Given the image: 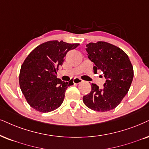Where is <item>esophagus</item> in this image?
Wrapping results in <instances>:
<instances>
[{
	"label": "esophagus",
	"instance_id": "obj_1",
	"mask_svg": "<svg viewBox=\"0 0 149 149\" xmlns=\"http://www.w3.org/2000/svg\"><path fill=\"white\" fill-rule=\"evenodd\" d=\"M82 82H83V80H82V79L80 78H75L73 79V83L74 84H78L79 83H81Z\"/></svg>",
	"mask_w": 149,
	"mask_h": 149
}]
</instances>
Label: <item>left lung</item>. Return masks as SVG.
<instances>
[{
	"mask_svg": "<svg viewBox=\"0 0 149 149\" xmlns=\"http://www.w3.org/2000/svg\"><path fill=\"white\" fill-rule=\"evenodd\" d=\"M88 58L95 64L94 72L100 70L106 79L104 87L91 84V91L83 97L84 104L96 111L116 108L129 91L133 78V68L127 54L121 49L99 41L86 45Z\"/></svg>",
	"mask_w": 149,
	"mask_h": 149,
	"instance_id": "obj_1",
	"label": "left lung"
}]
</instances>
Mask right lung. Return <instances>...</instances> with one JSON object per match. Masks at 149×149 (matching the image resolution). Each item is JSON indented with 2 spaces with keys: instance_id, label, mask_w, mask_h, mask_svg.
I'll return each instance as SVG.
<instances>
[{
  "instance_id": "obj_1",
  "label": "right lung",
  "mask_w": 149,
  "mask_h": 149,
  "mask_svg": "<svg viewBox=\"0 0 149 149\" xmlns=\"http://www.w3.org/2000/svg\"><path fill=\"white\" fill-rule=\"evenodd\" d=\"M78 43L52 40L36 47L24 60L20 68V89L29 104L38 111L47 113L63 103L73 79L64 82L57 78L58 67L63 65L67 53L74 49Z\"/></svg>"
}]
</instances>
